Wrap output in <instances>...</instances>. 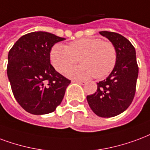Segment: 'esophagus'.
<instances>
[{
  "label": "esophagus",
  "mask_w": 150,
  "mask_h": 150,
  "mask_svg": "<svg viewBox=\"0 0 150 150\" xmlns=\"http://www.w3.org/2000/svg\"><path fill=\"white\" fill-rule=\"evenodd\" d=\"M74 82H76V83H79L82 84V85H84V84L86 83V81L83 80H74Z\"/></svg>",
  "instance_id": "34e87169"
}]
</instances>
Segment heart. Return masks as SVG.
<instances>
[{
	"label": "heart",
	"mask_w": 150,
	"mask_h": 150,
	"mask_svg": "<svg viewBox=\"0 0 150 150\" xmlns=\"http://www.w3.org/2000/svg\"><path fill=\"white\" fill-rule=\"evenodd\" d=\"M50 59L55 69L65 74L78 64L82 65L71 70L72 78L103 79L110 74L117 63V50L110 41L99 38H84L73 41L66 47L55 44L50 51Z\"/></svg>",
	"instance_id": "b5f03b06"
}]
</instances>
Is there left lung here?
<instances>
[{
	"label": "left lung",
	"mask_w": 150,
	"mask_h": 150,
	"mask_svg": "<svg viewBox=\"0 0 150 150\" xmlns=\"http://www.w3.org/2000/svg\"><path fill=\"white\" fill-rule=\"evenodd\" d=\"M117 50V63L110 75L97 83V91L87 95L91 109L102 117L120 115L131 104L136 92L138 66L135 48L129 41L118 33L99 32Z\"/></svg>",
	"instance_id": "obj_1"
}]
</instances>
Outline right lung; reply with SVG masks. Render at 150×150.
<instances>
[{"instance_id":"obj_1","label":"right lung","mask_w":150,"mask_h":150,"mask_svg":"<svg viewBox=\"0 0 150 150\" xmlns=\"http://www.w3.org/2000/svg\"><path fill=\"white\" fill-rule=\"evenodd\" d=\"M65 39L46 32L22 35L8 55L7 75L17 103L33 115L55 111L71 80L50 63L53 45Z\"/></svg>"}]
</instances>
